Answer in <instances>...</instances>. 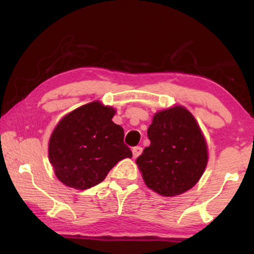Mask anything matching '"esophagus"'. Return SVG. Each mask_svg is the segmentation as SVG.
Masks as SVG:
<instances>
[{"instance_id": "obj_1", "label": "esophagus", "mask_w": 254, "mask_h": 254, "mask_svg": "<svg viewBox=\"0 0 254 254\" xmlns=\"http://www.w3.org/2000/svg\"><path fill=\"white\" fill-rule=\"evenodd\" d=\"M141 153H142V148H141V147H134L132 149L133 158H137Z\"/></svg>"}]
</instances>
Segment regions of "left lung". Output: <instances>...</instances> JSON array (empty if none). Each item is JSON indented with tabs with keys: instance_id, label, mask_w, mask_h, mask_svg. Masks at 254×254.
I'll list each match as a JSON object with an SVG mask.
<instances>
[{
	"instance_id": "8db88e82",
	"label": "left lung",
	"mask_w": 254,
	"mask_h": 254,
	"mask_svg": "<svg viewBox=\"0 0 254 254\" xmlns=\"http://www.w3.org/2000/svg\"><path fill=\"white\" fill-rule=\"evenodd\" d=\"M150 145L136 159L147 186L162 196L180 195L195 186L207 165V144L187 109L175 106L154 114Z\"/></svg>"
}]
</instances>
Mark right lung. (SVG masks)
Instances as JSON below:
<instances>
[{"mask_svg":"<svg viewBox=\"0 0 254 254\" xmlns=\"http://www.w3.org/2000/svg\"><path fill=\"white\" fill-rule=\"evenodd\" d=\"M115 110L95 101L60 120L49 140V161L66 186L88 189L132 152L124 144V130L112 121Z\"/></svg>","mask_w":254,"mask_h":254,"instance_id":"add662e5","label":"right lung"}]
</instances>
